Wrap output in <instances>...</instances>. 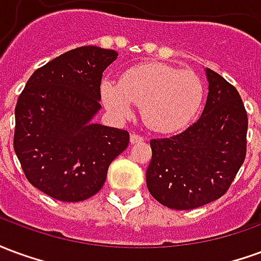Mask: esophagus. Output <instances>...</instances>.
<instances>
[{
  "label": "esophagus",
  "mask_w": 261,
  "mask_h": 261,
  "mask_svg": "<svg viewBox=\"0 0 261 261\" xmlns=\"http://www.w3.org/2000/svg\"><path fill=\"white\" fill-rule=\"evenodd\" d=\"M144 141V137L138 136V134H136V133H133L130 136V142L131 144H136V142H141Z\"/></svg>",
  "instance_id": "1"
}]
</instances>
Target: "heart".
<instances>
[{"mask_svg":"<svg viewBox=\"0 0 261 261\" xmlns=\"http://www.w3.org/2000/svg\"><path fill=\"white\" fill-rule=\"evenodd\" d=\"M105 106L117 119H127L142 105V119L152 130L173 133L186 127L204 97L201 78L190 69L161 63H142L125 69L119 82L100 85Z\"/></svg>","mask_w":261,"mask_h":261,"instance_id":"obj_1","label":"heart"}]
</instances>
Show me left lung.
Masks as SVG:
<instances>
[{"label":"left lung","instance_id":"8db88e82","mask_svg":"<svg viewBox=\"0 0 261 261\" xmlns=\"http://www.w3.org/2000/svg\"><path fill=\"white\" fill-rule=\"evenodd\" d=\"M208 96L201 117L169 138L151 140L147 187L172 210H193L218 200L246 156L247 114L239 92L205 69Z\"/></svg>","mask_w":261,"mask_h":261}]
</instances>
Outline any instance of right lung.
<instances>
[{
    "mask_svg": "<svg viewBox=\"0 0 261 261\" xmlns=\"http://www.w3.org/2000/svg\"><path fill=\"white\" fill-rule=\"evenodd\" d=\"M117 51L82 46L36 69L15 108L14 149L26 179L60 201H84L105 185L128 131L93 124L103 71Z\"/></svg>",
    "mask_w": 261,
    "mask_h": 261,
    "instance_id": "obj_1",
    "label": "right lung"
}]
</instances>
